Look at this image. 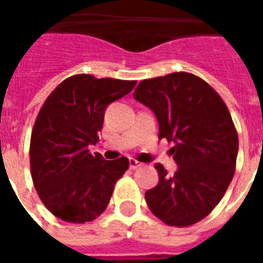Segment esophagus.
Instances as JSON below:
<instances>
[{
  "mask_svg": "<svg viewBox=\"0 0 263 263\" xmlns=\"http://www.w3.org/2000/svg\"><path fill=\"white\" fill-rule=\"evenodd\" d=\"M141 166H143V163L138 162L137 159H129V169H131V171H135V169L141 167Z\"/></svg>",
  "mask_w": 263,
  "mask_h": 263,
  "instance_id": "esophagus-1",
  "label": "esophagus"
}]
</instances>
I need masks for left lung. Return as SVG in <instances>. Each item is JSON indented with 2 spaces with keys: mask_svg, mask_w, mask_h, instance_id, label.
Masks as SVG:
<instances>
[{
  "mask_svg": "<svg viewBox=\"0 0 263 263\" xmlns=\"http://www.w3.org/2000/svg\"><path fill=\"white\" fill-rule=\"evenodd\" d=\"M134 98L152 109L159 139L179 165L171 176L156 163L159 183L145 193L149 210L171 227H190L215 209L235 173L238 134L220 94L198 76L176 71L142 80Z\"/></svg>",
  "mask_w": 263,
  "mask_h": 263,
  "instance_id": "left-lung-1",
  "label": "left lung"
}]
</instances>
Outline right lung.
I'll use <instances>...</instances> for the list:
<instances>
[{"mask_svg":"<svg viewBox=\"0 0 263 263\" xmlns=\"http://www.w3.org/2000/svg\"><path fill=\"white\" fill-rule=\"evenodd\" d=\"M135 84V80L74 74L45 100L32 128L29 162L37 196L54 217L84 224L107 209L129 160L125 156L105 160L90 154L88 145L98 142L107 105Z\"/></svg>","mask_w":263,"mask_h":263,"instance_id":"right-lung-1","label":"right lung"}]
</instances>
